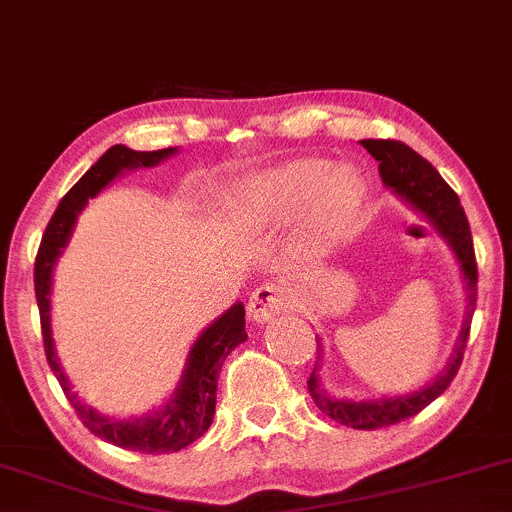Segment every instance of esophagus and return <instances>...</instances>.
I'll use <instances>...</instances> for the list:
<instances>
[{
  "instance_id": "1",
  "label": "esophagus",
  "mask_w": 512,
  "mask_h": 512,
  "mask_svg": "<svg viewBox=\"0 0 512 512\" xmlns=\"http://www.w3.org/2000/svg\"><path fill=\"white\" fill-rule=\"evenodd\" d=\"M286 307V293L283 288L274 286V283H264V286L255 288V293L248 300V317L255 324H264L274 319Z\"/></svg>"
}]
</instances>
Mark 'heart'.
<instances>
[{
    "mask_svg": "<svg viewBox=\"0 0 512 512\" xmlns=\"http://www.w3.org/2000/svg\"><path fill=\"white\" fill-rule=\"evenodd\" d=\"M365 207V183L357 171L326 159H295L252 178L238 197L240 217L274 226L300 214L298 248L322 255L350 236Z\"/></svg>",
    "mask_w": 512,
    "mask_h": 512,
    "instance_id": "b5f03b06",
    "label": "heart"
}]
</instances>
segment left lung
I'll return each instance as SVG.
<instances>
[{
    "label": "left lung",
    "mask_w": 512,
    "mask_h": 512,
    "mask_svg": "<svg viewBox=\"0 0 512 512\" xmlns=\"http://www.w3.org/2000/svg\"><path fill=\"white\" fill-rule=\"evenodd\" d=\"M362 147L379 162V174L384 186L391 188L398 197H403L417 212H422L424 217L432 221L434 229L446 238V243L451 245L455 257H458L467 288V312L453 353L448 357L443 372H439V377L422 386L420 391L381 400H343L329 396L319 384L317 365L312 369L310 379H307V391H310L315 405L326 417H331L338 424H346L350 429H381L408 420V417L427 408L432 400L439 398L451 386L455 374H458L460 365H463L467 336H470L474 307H477V260H474L472 233L465 209L460 207V200L453 193V188L443 181L439 171L427 159L417 155L415 150H410L400 140H362Z\"/></svg>",
    "instance_id": "obj_1"
}]
</instances>
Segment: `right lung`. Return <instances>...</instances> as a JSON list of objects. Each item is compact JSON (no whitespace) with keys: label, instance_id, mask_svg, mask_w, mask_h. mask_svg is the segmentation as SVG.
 <instances>
[{"label":"right lung","instance_id":"obj_1","mask_svg":"<svg viewBox=\"0 0 512 512\" xmlns=\"http://www.w3.org/2000/svg\"><path fill=\"white\" fill-rule=\"evenodd\" d=\"M171 155H176V147H166V150L155 152H135L126 145L109 147L90 166V171H85V176L80 178L76 186L61 197L57 212L52 214L45 236H42L38 257H35V298H38L40 307L45 355L54 377L59 379L61 389H64L66 398H69L73 410H76L78 420L92 434L100 436L102 441L114 443V446L126 448V451H138L145 455L181 451V448L190 446L209 429L214 408H217V381L221 365H224L226 355L248 338V334H245L243 305L236 303L217 322L209 324L202 331L200 338L193 343V348H190L188 365L183 369L178 389L162 410L138 417V420L119 422L102 417L90 405L80 403V398L71 391L69 379H66L64 369H61L57 360V353H54L52 326H49V288H52L54 262L61 255L66 240H69L78 212L85 207L88 197H95L102 188H107L121 171L138 169V166H155Z\"/></svg>","mask_w":512,"mask_h":512}]
</instances>
